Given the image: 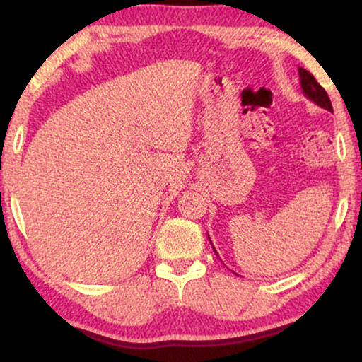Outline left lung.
I'll return each mask as SVG.
<instances>
[{"instance_id": "8db88e82", "label": "left lung", "mask_w": 362, "mask_h": 362, "mask_svg": "<svg viewBox=\"0 0 362 362\" xmlns=\"http://www.w3.org/2000/svg\"><path fill=\"white\" fill-rule=\"evenodd\" d=\"M298 74H300V86H301V90H303V93H305V97L310 98L315 105L325 108V110H328V112H333V105H331L328 93H326L325 88L321 87L318 82H316V78L311 76L308 71H305V69H301V67H298ZM209 242H211V239H209ZM212 249H214V245H212ZM214 252H216V249H214Z\"/></svg>"}]
</instances>
